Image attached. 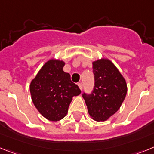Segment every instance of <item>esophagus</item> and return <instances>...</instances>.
<instances>
[{"mask_svg":"<svg viewBox=\"0 0 154 154\" xmlns=\"http://www.w3.org/2000/svg\"><path fill=\"white\" fill-rule=\"evenodd\" d=\"M78 87H79V88H80V89L82 91V89H83V84H82V83H78Z\"/></svg>","mask_w":154,"mask_h":154,"instance_id":"34e87169","label":"esophagus"}]
</instances>
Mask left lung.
<instances>
[{"instance_id":"8db88e82","label":"left lung","mask_w":154,"mask_h":154,"mask_svg":"<svg viewBox=\"0 0 154 154\" xmlns=\"http://www.w3.org/2000/svg\"><path fill=\"white\" fill-rule=\"evenodd\" d=\"M95 85L90 95L83 94L91 118L105 122L120 109L127 94L125 79L110 60L93 61Z\"/></svg>"}]
</instances>
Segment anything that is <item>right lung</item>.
Listing matches in <instances>:
<instances>
[{
    "mask_svg": "<svg viewBox=\"0 0 154 154\" xmlns=\"http://www.w3.org/2000/svg\"><path fill=\"white\" fill-rule=\"evenodd\" d=\"M65 62L50 59L30 83L32 100L40 114L49 121L63 119L73 96L81 94L78 86L70 80V75L63 71Z\"/></svg>",
    "mask_w": 154,
    "mask_h": 154,
    "instance_id": "1",
    "label": "right lung"
}]
</instances>
